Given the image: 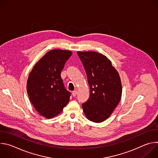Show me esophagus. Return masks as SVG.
I'll return each mask as SVG.
<instances>
[{
	"label": "esophagus",
	"instance_id": "esophagus-1",
	"mask_svg": "<svg viewBox=\"0 0 158 158\" xmlns=\"http://www.w3.org/2000/svg\"><path fill=\"white\" fill-rule=\"evenodd\" d=\"M77 94V91H76V90H75V91H73V96H76Z\"/></svg>",
	"mask_w": 158,
	"mask_h": 158
}]
</instances>
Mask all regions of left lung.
Masks as SVG:
<instances>
[{"label":"left lung","mask_w":158,"mask_h":158,"mask_svg":"<svg viewBox=\"0 0 158 158\" xmlns=\"http://www.w3.org/2000/svg\"><path fill=\"white\" fill-rule=\"evenodd\" d=\"M86 72L90 88L89 98L82 104L87 119L101 123L110 117L122 96L119 74L104 55L94 52L78 51Z\"/></svg>","instance_id":"8db88e82"}]
</instances>
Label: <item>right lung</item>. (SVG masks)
<instances>
[{"label": "right lung", "instance_id": "1", "mask_svg": "<svg viewBox=\"0 0 158 158\" xmlns=\"http://www.w3.org/2000/svg\"><path fill=\"white\" fill-rule=\"evenodd\" d=\"M71 51L54 49L48 52L33 67L27 82L29 99L39 113L52 118L68 104L71 94L65 89L60 73Z\"/></svg>", "mask_w": 158, "mask_h": 158}]
</instances>
